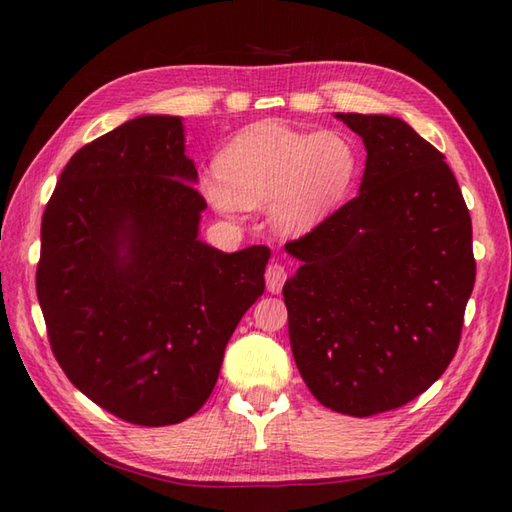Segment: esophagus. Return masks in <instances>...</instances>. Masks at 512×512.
I'll use <instances>...</instances> for the list:
<instances>
[{
	"label": "esophagus",
	"mask_w": 512,
	"mask_h": 512,
	"mask_svg": "<svg viewBox=\"0 0 512 512\" xmlns=\"http://www.w3.org/2000/svg\"><path fill=\"white\" fill-rule=\"evenodd\" d=\"M284 281H286V268L281 264H270L266 268V288L270 292H281L284 288Z\"/></svg>",
	"instance_id": "34e87169"
}]
</instances>
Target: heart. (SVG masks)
<instances>
[{"label":"heart","mask_w":512,"mask_h":512,"mask_svg":"<svg viewBox=\"0 0 512 512\" xmlns=\"http://www.w3.org/2000/svg\"><path fill=\"white\" fill-rule=\"evenodd\" d=\"M358 171L361 149L352 136L257 123L224 147L198 187L215 211L237 215L268 204L277 231L303 235L347 198Z\"/></svg>","instance_id":"b5f03b06"}]
</instances>
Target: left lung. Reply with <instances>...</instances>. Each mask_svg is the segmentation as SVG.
<instances>
[{
  "label": "left lung",
  "instance_id": "8db88e82",
  "mask_svg": "<svg viewBox=\"0 0 512 512\" xmlns=\"http://www.w3.org/2000/svg\"><path fill=\"white\" fill-rule=\"evenodd\" d=\"M367 151L358 195L286 244L295 363L312 396L365 418L427 391L458 350L473 228L440 151L396 116L334 114Z\"/></svg>",
  "mask_w": 512,
  "mask_h": 512
}]
</instances>
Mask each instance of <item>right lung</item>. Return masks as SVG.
Wrapping results in <instances>:
<instances>
[{
    "instance_id": "obj_1",
    "label": "right lung",
    "mask_w": 512,
    "mask_h": 512,
    "mask_svg": "<svg viewBox=\"0 0 512 512\" xmlns=\"http://www.w3.org/2000/svg\"><path fill=\"white\" fill-rule=\"evenodd\" d=\"M195 182L182 118L145 114L76 151L41 220L52 352L76 389L143 427L204 405L228 339L264 295L270 248L202 242Z\"/></svg>"
}]
</instances>
